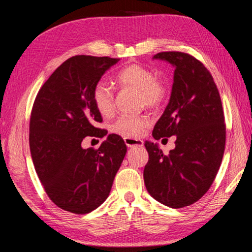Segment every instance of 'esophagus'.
Masks as SVG:
<instances>
[{
  "mask_svg": "<svg viewBox=\"0 0 252 252\" xmlns=\"http://www.w3.org/2000/svg\"><path fill=\"white\" fill-rule=\"evenodd\" d=\"M125 142L126 147L133 148V147H142L143 141L140 139H133V138H125Z\"/></svg>",
  "mask_w": 252,
  "mask_h": 252,
  "instance_id": "esophagus-1",
  "label": "esophagus"
}]
</instances>
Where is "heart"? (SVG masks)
I'll list each match as a JSON object with an SVG mask.
<instances>
[{"label": "heart", "mask_w": 252, "mask_h": 252, "mask_svg": "<svg viewBox=\"0 0 252 252\" xmlns=\"http://www.w3.org/2000/svg\"><path fill=\"white\" fill-rule=\"evenodd\" d=\"M117 83L122 88L132 89L140 92L143 103L149 108H157L167 96V89L156 74L148 67L140 64H130L125 66L116 74ZM92 99L96 110L101 116L110 117L114 111V94L105 82L95 84L92 92ZM150 125L146 117L121 116L111 126L113 133L125 138H136L142 135L144 130Z\"/></svg>", "instance_id": "1"}]
</instances>
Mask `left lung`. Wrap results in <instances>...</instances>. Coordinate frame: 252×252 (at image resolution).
<instances>
[{
    "label": "left lung",
    "instance_id": "8db88e82",
    "mask_svg": "<svg viewBox=\"0 0 252 252\" xmlns=\"http://www.w3.org/2000/svg\"><path fill=\"white\" fill-rule=\"evenodd\" d=\"M174 67L169 103L156 123V140L176 135V148L163 155L158 143L146 141L149 161L144 185L152 198L170 208L190 206L211 187L222 161L225 126L222 104L210 72L182 52L153 57Z\"/></svg>",
    "mask_w": 252,
    "mask_h": 252
}]
</instances>
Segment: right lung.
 I'll list each match as a JSON object with an SVG mask.
<instances>
[{"instance_id": "add662e5", "label": "right lung", "mask_w": 252, "mask_h": 252, "mask_svg": "<svg viewBox=\"0 0 252 252\" xmlns=\"http://www.w3.org/2000/svg\"><path fill=\"white\" fill-rule=\"evenodd\" d=\"M119 59L75 55L63 62L40 89L30 120V150L46 194L76 215L94 210L109 197L126 146L109 134L97 150L83 149L85 136H104L92 99L95 84Z\"/></svg>"}]
</instances>
